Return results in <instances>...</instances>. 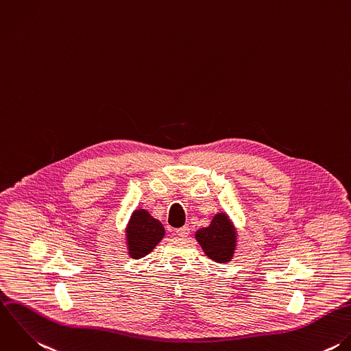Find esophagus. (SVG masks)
Here are the masks:
<instances>
[{"mask_svg":"<svg viewBox=\"0 0 351 351\" xmlns=\"http://www.w3.org/2000/svg\"><path fill=\"white\" fill-rule=\"evenodd\" d=\"M176 234H177L178 237H181V238H185V237H188V234H189V228H188V226H184V228L176 230Z\"/></svg>","mask_w":351,"mask_h":351,"instance_id":"esophagus-1","label":"esophagus"}]
</instances>
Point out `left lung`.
I'll return each mask as SVG.
<instances>
[{
    "instance_id": "1",
    "label": "left lung",
    "mask_w": 351,
    "mask_h": 351,
    "mask_svg": "<svg viewBox=\"0 0 351 351\" xmlns=\"http://www.w3.org/2000/svg\"><path fill=\"white\" fill-rule=\"evenodd\" d=\"M195 238L211 260L217 263L232 261L237 246V230L228 214H217L210 226L197 230Z\"/></svg>"
}]
</instances>
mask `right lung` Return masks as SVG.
<instances>
[{"label": "right lung", "mask_w": 351, "mask_h": 351, "mask_svg": "<svg viewBox=\"0 0 351 351\" xmlns=\"http://www.w3.org/2000/svg\"><path fill=\"white\" fill-rule=\"evenodd\" d=\"M128 254L132 258H141L152 252V249L165 237L163 225L152 218L147 210H136L130 215L125 229Z\"/></svg>", "instance_id": "right-lung-1"}]
</instances>
